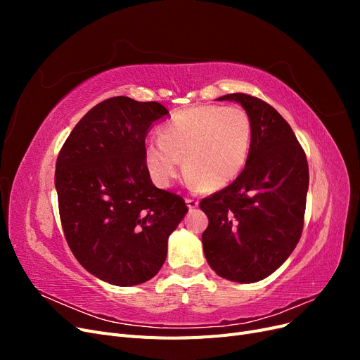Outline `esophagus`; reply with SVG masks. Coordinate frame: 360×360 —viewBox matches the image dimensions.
Returning a JSON list of instances; mask_svg holds the SVG:
<instances>
[{
    "label": "esophagus",
    "mask_w": 360,
    "mask_h": 360,
    "mask_svg": "<svg viewBox=\"0 0 360 360\" xmlns=\"http://www.w3.org/2000/svg\"><path fill=\"white\" fill-rule=\"evenodd\" d=\"M186 204L189 207V210H193V209H197V207H198V201L193 200V198H186Z\"/></svg>",
    "instance_id": "esophagus-1"
}]
</instances>
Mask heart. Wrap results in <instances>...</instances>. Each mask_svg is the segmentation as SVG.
Instances as JSON below:
<instances>
[{
  "instance_id": "obj_1",
  "label": "heart",
  "mask_w": 360,
  "mask_h": 360,
  "mask_svg": "<svg viewBox=\"0 0 360 360\" xmlns=\"http://www.w3.org/2000/svg\"><path fill=\"white\" fill-rule=\"evenodd\" d=\"M160 141L144 147V163L159 186H169L181 172L205 191L228 186L243 169L252 124L240 106L193 105L162 126Z\"/></svg>"
}]
</instances>
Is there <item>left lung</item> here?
Returning <instances> with one entry per match:
<instances>
[{
  "label": "left lung",
  "instance_id": "left-lung-1",
  "mask_svg": "<svg viewBox=\"0 0 360 360\" xmlns=\"http://www.w3.org/2000/svg\"><path fill=\"white\" fill-rule=\"evenodd\" d=\"M217 101L243 106L252 138L243 171L200 202L207 263L221 278L252 284L279 269L299 243L309 186L304 151L282 115L264 101L234 93Z\"/></svg>",
  "mask_w": 360,
  "mask_h": 360
}]
</instances>
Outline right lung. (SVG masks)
I'll list each match as a JSON object with an SVG mask.
<instances>
[{
	"instance_id": "obj_1",
	"label": "right lung",
	"mask_w": 360,
	"mask_h": 360,
	"mask_svg": "<svg viewBox=\"0 0 360 360\" xmlns=\"http://www.w3.org/2000/svg\"><path fill=\"white\" fill-rule=\"evenodd\" d=\"M169 112L158 102L118 96L97 103L60 150V219L79 264L108 284L132 287L165 263L168 237L188 207L156 188L144 163L150 126Z\"/></svg>"
}]
</instances>
